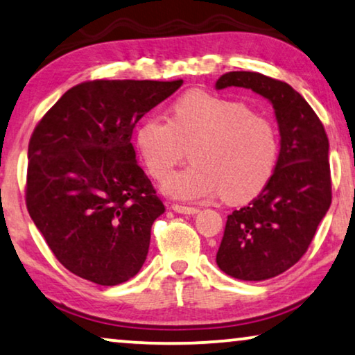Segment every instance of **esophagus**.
<instances>
[{
  "mask_svg": "<svg viewBox=\"0 0 355 355\" xmlns=\"http://www.w3.org/2000/svg\"><path fill=\"white\" fill-rule=\"evenodd\" d=\"M172 209L178 214H187V216H194L199 212L198 207H188V206H180V204H172Z\"/></svg>",
  "mask_w": 355,
  "mask_h": 355,
  "instance_id": "1",
  "label": "esophagus"
}]
</instances>
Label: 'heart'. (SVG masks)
Wrapping results in <instances>:
<instances>
[{
    "label": "heart",
    "instance_id": "heart-1",
    "mask_svg": "<svg viewBox=\"0 0 355 355\" xmlns=\"http://www.w3.org/2000/svg\"><path fill=\"white\" fill-rule=\"evenodd\" d=\"M137 146L148 171L166 178L189 148L191 164L164 183L171 196L199 201L222 191L239 202L261 191L278 156L275 123L248 104L204 89H189L172 104V117H148Z\"/></svg>",
    "mask_w": 355,
    "mask_h": 355
}]
</instances>
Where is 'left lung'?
Instances as JSON below:
<instances>
[{"label": "left lung", "instance_id": "obj_1", "mask_svg": "<svg viewBox=\"0 0 355 355\" xmlns=\"http://www.w3.org/2000/svg\"><path fill=\"white\" fill-rule=\"evenodd\" d=\"M251 88L275 109L279 156L261 194L227 218L217 266L244 282L286 272L312 243L331 204L328 137L309 103L282 80L259 72H228L216 88Z\"/></svg>", "mask_w": 355, "mask_h": 355}]
</instances>
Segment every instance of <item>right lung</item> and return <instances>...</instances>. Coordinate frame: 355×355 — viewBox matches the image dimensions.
Listing matches in <instances>:
<instances>
[{
    "label": "right lung",
    "instance_id": "add662e5",
    "mask_svg": "<svg viewBox=\"0 0 355 355\" xmlns=\"http://www.w3.org/2000/svg\"><path fill=\"white\" fill-rule=\"evenodd\" d=\"M183 80H89L37 123L28 143L26 202L69 272L103 286L137 275L166 207L137 164V122Z\"/></svg>",
    "mask_w": 355,
    "mask_h": 355
}]
</instances>
